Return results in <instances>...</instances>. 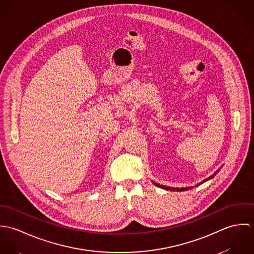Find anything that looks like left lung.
I'll return each instance as SVG.
<instances>
[{
  "mask_svg": "<svg viewBox=\"0 0 254 254\" xmlns=\"http://www.w3.org/2000/svg\"><path fill=\"white\" fill-rule=\"evenodd\" d=\"M219 171H220V168H219V169H218L217 171H216V172H215V173H214V174H213V175H211V176H210V177H209V178H208V179H205V180H203V182H201V183H200V184H202V183H204V182H206L207 181V180H209V179H211V178H213V177H214V176H215V175H216V174H217L218 172H219ZM154 184H155V183H154ZM155 186H157V187H159V188H162V189H165V190H189V189H192V188H186V189H185V188H183V189H172V188H169V187H165V186H162V185H158V184H155Z\"/></svg>",
  "mask_w": 254,
  "mask_h": 254,
  "instance_id": "1",
  "label": "left lung"
}]
</instances>
